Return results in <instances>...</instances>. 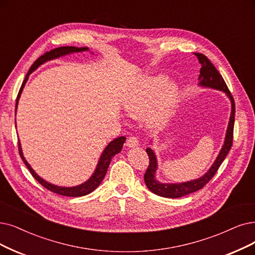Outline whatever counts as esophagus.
<instances>
[{
  "mask_svg": "<svg viewBox=\"0 0 255 255\" xmlns=\"http://www.w3.org/2000/svg\"><path fill=\"white\" fill-rule=\"evenodd\" d=\"M127 145L128 147H134L139 145V139L137 138V136H130L128 138L127 140Z\"/></svg>",
  "mask_w": 255,
  "mask_h": 255,
  "instance_id": "obj_1",
  "label": "esophagus"
}]
</instances>
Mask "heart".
Returning a JSON list of instances; mask_svg holds the SVG:
<instances>
[{"label":"heart","mask_w":255,"mask_h":255,"mask_svg":"<svg viewBox=\"0 0 255 255\" xmlns=\"http://www.w3.org/2000/svg\"><path fill=\"white\" fill-rule=\"evenodd\" d=\"M166 79L162 76L145 77L140 81L135 92L126 98V107L130 116L140 118L150 112V124L154 127L164 126L170 118L177 101V91L174 86H167Z\"/></svg>","instance_id":"obj_1"}]
</instances>
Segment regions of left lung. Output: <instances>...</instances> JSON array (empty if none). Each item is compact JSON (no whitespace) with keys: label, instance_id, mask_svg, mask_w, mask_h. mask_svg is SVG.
I'll list each match as a JSON object with an SVG mask.
<instances>
[{"label":"left lung","instance_id":"obj_1","mask_svg":"<svg viewBox=\"0 0 255 255\" xmlns=\"http://www.w3.org/2000/svg\"><path fill=\"white\" fill-rule=\"evenodd\" d=\"M197 56L199 63L202 65V68L200 70V77L199 79L200 85L204 87H209L213 89H218L225 92L230 100H231V116L230 121L227 128L226 138H225V143H224L222 150L219 154L217 160L213 163V165L210 167V169L206 172V174L201 177L200 179L193 180L186 183H180V184H163L155 180V171L157 169V160L156 156L150 148H146V154L149 159V164L147 166V169L144 174V182L147 186V188L154 192L155 195L164 197V198H180L183 196H186L188 193L195 192L201 188L204 187L207 183L213 178L218 171L219 167L225 160L226 156L232 146V141H233V128H234V115H236V104H234L233 96L231 95L230 91L225 83V80L222 77V75L219 73V71L216 69V67L212 65V63L202 53H195Z\"/></svg>","mask_w":255,"mask_h":255}]
</instances>
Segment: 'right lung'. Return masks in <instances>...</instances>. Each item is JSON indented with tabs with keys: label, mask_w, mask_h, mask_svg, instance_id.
I'll return each instance as SVG.
<instances>
[{
	"label": "right lung",
	"mask_w": 255,
	"mask_h": 255,
	"mask_svg": "<svg viewBox=\"0 0 255 255\" xmlns=\"http://www.w3.org/2000/svg\"><path fill=\"white\" fill-rule=\"evenodd\" d=\"M85 50H89L88 48H77V47H59V48H55V49H52L48 51V52H46L45 54H43L42 56H39L35 62L33 63V65L31 66V68L29 69L28 73L23 81V85L21 86V89H19L18 91V94H17V97H16V104H15V108L17 106V100H18V97L19 95H21L22 91H23V88L26 84V81L28 79V76L31 74V72H33V71L42 64H44L45 62H47V60H50V59H53V58H56V57H59L62 55H66V54H69V53H73V52H81V51H85ZM126 137H118L116 139H114L112 142H110V144L106 147V149L104 150L103 155H101L100 159H99V162L97 164V167H96V170L94 172V175L91 177L89 179V181H87L86 183H84V184L81 185H78V186H75V187H59V186H56V185H52L50 184V183L46 182L45 180H43L40 177H38L34 170L31 168V166H30L28 164V162L25 160L24 156H23V152H22V148H21V143L18 142V152H19V156H21V158L23 159L24 163L26 164L27 168L29 169L30 174L32 175V177L38 182L40 183V185H43L45 188H47L48 190L52 191V192H55V193H58V195L60 196H66V197H81V196H86L88 195V193L92 192L94 189H96L99 184L101 183V181L104 180L106 174H107V170H108V167L110 165L111 163V160L112 158H113L116 154H118V152L121 150L122 146H124V143L126 141Z\"/></svg>",
	"instance_id": "add662e5"
}]
</instances>
